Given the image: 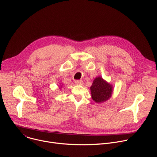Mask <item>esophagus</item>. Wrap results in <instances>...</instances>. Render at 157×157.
Masks as SVG:
<instances>
[{
  "instance_id": "esophagus-1",
  "label": "esophagus",
  "mask_w": 157,
  "mask_h": 157,
  "mask_svg": "<svg viewBox=\"0 0 157 157\" xmlns=\"http://www.w3.org/2000/svg\"><path fill=\"white\" fill-rule=\"evenodd\" d=\"M75 83L76 84H78V85H82L83 81L82 80H76L75 81Z\"/></svg>"
}]
</instances>
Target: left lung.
I'll return each mask as SVG.
<instances>
[{
	"label": "left lung",
	"instance_id": "obj_1",
	"mask_svg": "<svg viewBox=\"0 0 157 157\" xmlns=\"http://www.w3.org/2000/svg\"><path fill=\"white\" fill-rule=\"evenodd\" d=\"M113 86L102 77L96 78L90 87L92 99L97 103H102L107 101L113 91Z\"/></svg>",
	"mask_w": 157,
	"mask_h": 157
}]
</instances>
